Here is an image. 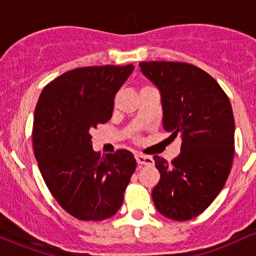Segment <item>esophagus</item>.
<instances>
[{
    "mask_svg": "<svg viewBox=\"0 0 256 256\" xmlns=\"http://www.w3.org/2000/svg\"><path fill=\"white\" fill-rule=\"evenodd\" d=\"M136 160L137 164H140V165H152L154 164V160H152V156L143 154H136Z\"/></svg>",
    "mask_w": 256,
    "mask_h": 256,
    "instance_id": "esophagus-1",
    "label": "esophagus"
}]
</instances>
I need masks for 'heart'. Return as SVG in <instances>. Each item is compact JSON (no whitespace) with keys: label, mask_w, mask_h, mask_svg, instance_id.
Here are the masks:
<instances>
[{"label":"heart","mask_w":256,"mask_h":256,"mask_svg":"<svg viewBox=\"0 0 256 256\" xmlns=\"http://www.w3.org/2000/svg\"><path fill=\"white\" fill-rule=\"evenodd\" d=\"M144 88H146V86H144Z\"/></svg>","instance_id":"obj_1"}]
</instances>
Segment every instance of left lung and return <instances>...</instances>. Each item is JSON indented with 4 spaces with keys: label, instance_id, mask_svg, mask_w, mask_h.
I'll return each instance as SVG.
<instances>
[{
    "label": "left lung",
    "instance_id": "obj_1",
    "mask_svg": "<svg viewBox=\"0 0 256 256\" xmlns=\"http://www.w3.org/2000/svg\"><path fill=\"white\" fill-rule=\"evenodd\" d=\"M140 72L160 91L164 130L182 137L172 162L154 156L160 180L152 192L155 207L167 218H195L218 196L234 160V120L230 100L194 64L140 62Z\"/></svg>",
    "mask_w": 256,
    "mask_h": 256
}]
</instances>
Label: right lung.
<instances>
[{"label":"right lung","mask_w":256,"mask_h":256,"mask_svg":"<svg viewBox=\"0 0 256 256\" xmlns=\"http://www.w3.org/2000/svg\"><path fill=\"white\" fill-rule=\"evenodd\" d=\"M126 66L82 67L44 88L34 110V152L58 204L74 218L104 220L122 207L136 170L131 152L92 150L91 128L112 118L114 98L134 71Z\"/></svg>","instance_id":"obj_1"}]
</instances>
